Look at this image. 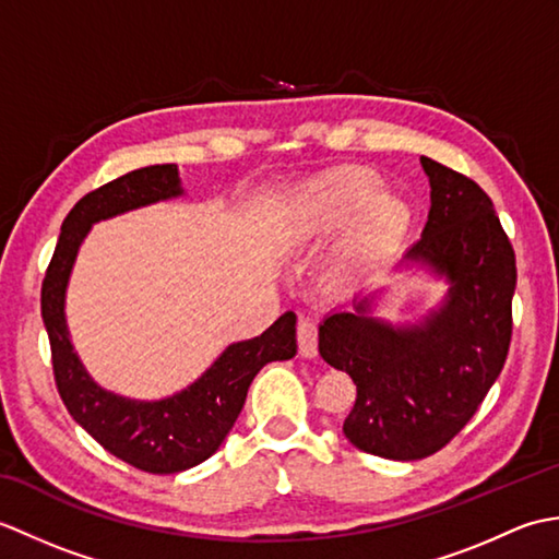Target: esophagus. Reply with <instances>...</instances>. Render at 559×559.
Returning a JSON list of instances; mask_svg holds the SVG:
<instances>
[{
    "label": "esophagus",
    "mask_w": 559,
    "mask_h": 559,
    "mask_svg": "<svg viewBox=\"0 0 559 559\" xmlns=\"http://www.w3.org/2000/svg\"><path fill=\"white\" fill-rule=\"evenodd\" d=\"M317 343H319L317 322L310 317H300V322H298V348H300L302 358H314Z\"/></svg>",
    "instance_id": "34e87169"
}]
</instances>
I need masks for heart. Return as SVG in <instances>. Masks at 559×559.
I'll use <instances>...</instances> for the list:
<instances>
[{
  "label": "heart",
  "mask_w": 559,
  "mask_h": 559,
  "mask_svg": "<svg viewBox=\"0 0 559 559\" xmlns=\"http://www.w3.org/2000/svg\"><path fill=\"white\" fill-rule=\"evenodd\" d=\"M348 225L336 249L338 273H353L384 257L411 225V209L365 165H341L305 180L281 209V235L290 245L322 240Z\"/></svg>",
  "instance_id": "obj_1"
}]
</instances>
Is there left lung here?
Masks as SVG:
<instances>
[{
    "mask_svg": "<svg viewBox=\"0 0 559 559\" xmlns=\"http://www.w3.org/2000/svg\"><path fill=\"white\" fill-rule=\"evenodd\" d=\"M430 216L408 261L449 278V293L420 326L394 329L370 312H336L319 326V353L348 372L358 396L343 432L367 454L418 461L447 447L500 377L512 343L514 247L490 197L432 158Z\"/></svg>",
    "mask_w": 559,
    "mask_h": 559,
    "instance_id": "left-lung-1",
    "label": "left lung"
}]
</instances>
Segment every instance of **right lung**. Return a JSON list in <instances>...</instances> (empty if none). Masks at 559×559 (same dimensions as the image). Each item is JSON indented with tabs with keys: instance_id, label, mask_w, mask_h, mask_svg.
I'll return each instance as SVG.
<instances>
[{
	"instance_id": "obj_1",
	"label": "right lung",
	"mask_w": 559,
	"mask_h": 559,
	"mask_svg": "<svg viewBox=\"0 0 559 559\" xmlns=\"http://www.w3.org/2000/svg\"><path fill=\"white\" fill-rule=\"evenodd\" d=\"M177 194H182L180 177L175 163H168L127 173L79 199L62 223L40 290L55 384L71 418L112 456L158 476L206 461L230 432L261 367L290 360L298 353L295 314L286 312L261 336L225 348L192 386L163 401L144 403L115 396L83 370L71 348L64 319V290L81 240L93 223Z\"/></svg>"
}]
</instances>
